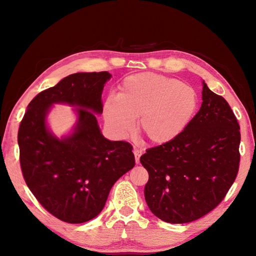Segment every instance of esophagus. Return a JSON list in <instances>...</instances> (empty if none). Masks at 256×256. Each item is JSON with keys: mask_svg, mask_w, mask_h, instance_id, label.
<instances>
[{"mask_svg": "<svg viewBox=\"0 0 256 256\" xmlns=\"http://www.w3.org/2000/svg\"><path fill=\"white\" fill-rule=\"evenodd\" d=\"M134 157H136V164H138V162H140V157L142 156L143 152L141 150L136 148V150H134Z\"/></svg>", "mask_w": 256, "mask_h": 256, "instance_id": "34e87169", "label": "esophagus"}]
</instances>
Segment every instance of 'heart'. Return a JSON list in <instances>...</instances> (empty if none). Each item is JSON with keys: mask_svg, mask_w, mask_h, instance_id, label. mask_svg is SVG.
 Returning a JSON list of instances; mask_svg holds the SVG:
<instances>
[{"mask_svg": "<svg viewBox=\"0 0 256 256\" xmlns=\"http://www.w3.org/2000/svg\"><path fill=\"white\" fill-rule=\"evenodd\" d=\"M198 102L196 92L189 85L170 76L143 72L127 76L118 96L106 99L102 111L114 136H126L140 116V132L152 143L164 144L189 125Z\"/></svg>", "mask_w": 256, "mask_h": 256, "instance_id": "1", "label": "heart"}]
</instances>
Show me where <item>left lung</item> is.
<instances>
[{
    "label": "left lung",
    "mask_w": 256,
    "mask_h": 256,
    "mask_svg": "<svg viewBox=\"0 0 256 256\" xmlns=\"http://www.w3.org/2000/svg\"><path fill=\"white\" fill-rule=\"evenodd\" d=\"M203 102L174 140L146 150L144 196L150 212L168 223H188L226 198L238 173L240 127L222 96L203 81Z\"/></svg>",
    "instance_id": "8db88e82"
}]
</instances>
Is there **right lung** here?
Instances as JSON below:
<instances>
[{
    "label": "right lung",
    "instance_id": "add662e5",
    "mask_svg": "<svg viewBox=\"0 0 256 256\" xmlns=\"http://www.w3.org/2000/svg\"><path fill=\"white\" fill-rule=\"evenodd\" d=\"M111 74L78 72L40 92L28 106L18 131L20 166L42 206L67 223H83L102 210L113 184L136 164L132 145L106 138L96 115ZM53 103L76 106L72 135L58 139L46 127Z\"/></svg>",
    "mask_w": 256,
    "mask_h": 256
}]
</instances>
